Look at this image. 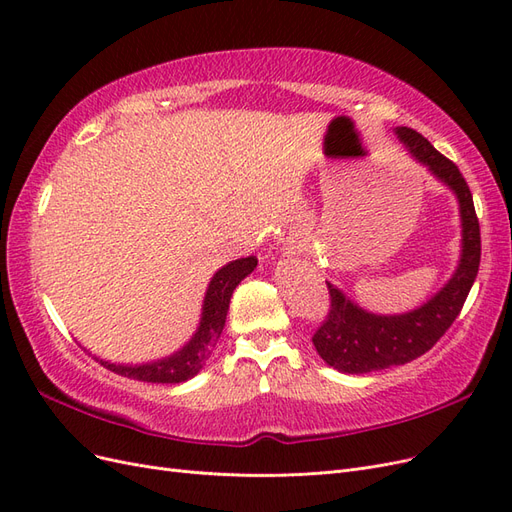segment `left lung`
I'll return each instance as SVG.
<instances>
[{
    "label": "left lung",
    "instance_id": "obj_1",
    "mask_svg": "<svg viewBox=\"0 0 512 512\" xmlns=\"http://www.w3.org/2000/svg\"><path fill=\"white\" fill-rule=\"evenodd\" d=\"M397 136L418 162H423L457 194L463 228L461 260L451 282L436 297L401 316L369 314L327 282L331 307L312 342L324 363L344 374H367L391 365H404L433 348L459 316L480 265V226L472 192L457 164L442 156L423 134L412 128H397Z\"/></svg>",
    "mask_w": 512,
    "mask_h": 512
}]
</instances>
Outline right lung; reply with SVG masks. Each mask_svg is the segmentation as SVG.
I'll return each instance as SVG.
<instances>
[{
    "label": "right lung",
    "mask_w": 512,
    "mask_h": 512,
    "mask_svg": "<svg viewBox=\"0 0 512 512\" xmlns=\"http://www.w3.org/2000/svg\"><path fill=\"white\" fill-rule=\"evenodd\" d=\"M256 265H258L256 256H247V258L228 262L226 267H222L218 273L213 275V280L205 294L200 327H198L196 335L190 339V344L183 346L173 356H168V359H162L156 363H147V365H115L108 361H100V363L106 369L115 371V374H119V376L141 380V382L179 384V382L194 378L207 363V359L211 356L215 344H218V339L224 331L232 290L239 286L243 277H247L256 269Z\"/></svg>",
    "instance_id": "obj_1"
}]
</instances>
